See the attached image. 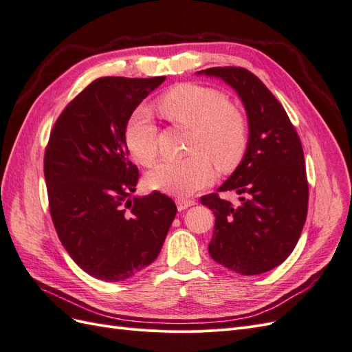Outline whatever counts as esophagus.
<instances>
[{
    "mask_svg": "<svg viewBox=\"0 0 352 352\" xmlns=\"http://www.w3.org/2000/svg\"><path fill=\"white\" fill-rule=\"evenodd\" d=\"M176 206H177L179 211H182V210H186L189 207L195 206V201L194 199H186V198H177L176 199Z\"/></svg>",
    "mask_w": 352,
    "mask_h": 352,
    "instance_id": "obj_1",
    "label": "esophagus"
}]
</instances>
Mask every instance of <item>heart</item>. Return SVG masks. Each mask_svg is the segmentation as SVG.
Here are the masks:
<instances>
[{"instance_id": "obj_1", "label": "heart", "mask_w": 352, "mask_h": 352, "mask_svg": "<svg viewBox=\"0 0 352 352\" xmlns=\"http://www.w3.org/2000/svg\"><path fill=\"white\" fill-rule=\"evenodd\" d=\"M160 109L172 123L190 129L188 155L163 162L148 173V185L177 197L192 195L216 177V166L230 172L242 160L248 144L243 114L228 102L225 94L197 83H182L160 100ZM126 145L144 166L157 157V127L146 109H140L126 126Z\"/></svg>"}]
</instances>
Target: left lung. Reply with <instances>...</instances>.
<instances>
[{
  "label": "left lung",
  "mask_w": 352,
  "mask_h": 352,
  "mask_svg": "<svg viewBox=\"0 0 352 352\" xmlns=\"http://www.w3.org/2000/svg\"><path fill=\"white\" fill-rule=\"evenodd\" d=\"M225 80L248 117V145L235 172L219 188L243 195L239 207L219 194L201 198L216 217L211 258L239 274L269 272L294 251L307 219L308 182L302 145L282 104L243 67L197 72Z\"/></svg>",
  "instance_id": "obj_1"
}]
</instances>
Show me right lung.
<instances>
[{
  "mask_svg": "<svg viewBox=\"0 0 352 352\" xmlns=\"http://www.w3.org/2000/svg\"><path fill=\"white\" fill-rule=\"evenodd\" d=\"M166 76L100 78L57 119L44 157L50 212L72 260L94 278H132L160 254L176 216L172 198L133 197L140 172L124 132L133 110Z\"/></svg>",
  "mask_w": 352,
  "mask_h": 352,
  "instance_id": "obj_1",
  "label": "right lung"
}]
</instances>
